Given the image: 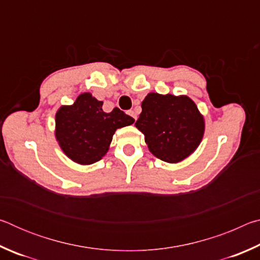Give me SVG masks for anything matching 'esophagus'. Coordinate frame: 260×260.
<instances>
[{
    "instance_id": "1",
    "label": "esophagus",
    "mask_w": 260,
    "mask_h": 260,
    "mask_svg": "<svg viewBox=\"0 0 260 260\" xmlns=\"http://www.w3.org/2000/svg\"><path fill=\"white\" fill-rule=\"evenodd\" d=\"M128 114H129L132 118H133V119L136 120V113L133 111V110H131V111H128Z\"/></svg>"
}]
</instances>
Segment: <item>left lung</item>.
I'll return each instance as SVG.
<instances>
[{
    "mask_svg": "<svg viewBox=\"0 0 260 260\" xmlns=\"http://www.w3.org/2000/svg\"><path fill=\"white\" fill-rule=\"evenodd\" d=\"M135 126L153 156L166 162H179L200 146L204 118L188 96L150 93L142 102Z\"/></svg>",
    "mask_w": 260,
    "mask_h": 260,
    "instance_id": "left-lung-1",
    "label": "left lung"
}]
</instances>
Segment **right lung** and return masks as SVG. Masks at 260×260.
Returning a JSON list of instances; mask_svg holds the SVG:
<instances>
[{
    "mask_svg": "<svg viewBox=\"0 0 260 260\" xmlns=\"http://www.w3.org/2000/svg\"><path fill=\"white\" fill-rule=\"evenodd\" d=\"M102 105L90 93H83L56 113V139L65 155L78 164L90 165L102 159L114 132L134 122L120 109L107 113Z\"/></svg>",
    "mask_w": 260,
    "mask_h": 260,
    "instance_id": "add662e5",
    "label": "right lung"
}]
</instances>
